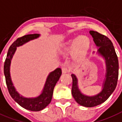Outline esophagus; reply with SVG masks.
Here are the masks:
<instances>
[{"label": "esophagus", "instance_id": "esophagus-1", "mask_svg": "<svg viewBox=\"0 0 122 122\" xmlns=\"http://www.w3.org/2000/svg\"><path fill=\"white\" fill-rule=\"evenodd\" d=\"M62 73L63 74H65V73H67L69 71V67H63L62 69Z\"/></svg>", "mask_w": 122, "mask_h": 122}]
</instances>
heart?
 Here are the masks:
<instances>
[{
  "mask_svg": "<svg viewBox=\"0 0 122 122\" xmlns=\"http://www.w3.org/2000/svg\"><path fill=\"white\" fill-rule=\"evenodd\" d=\"M89 47V39L87 37L81 36L72 42L69 50L71 51H75L77 56L82 57L87 53Z\"/></svg>",
  "mask_w": 122,
  "mask_h": 122,
  "instance_id": "obj_1",
  "label": "heart"
}]
</instances>
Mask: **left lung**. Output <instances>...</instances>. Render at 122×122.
Masks as SVG:
<instances>
[{
  "label": "left lung",
  "mask_w": 122,
  "mask_h": 122,
  "mask_svg": "<svg viewBox=\"0 0 122 122\" xmlns=\"http://www.w3.org/2000/svg\"><path fill=\"white\" fill-rule=\"evenodd\" d=\"M89 32L96 46L99 48L96 53L105 62L106 74L101 90L90 96L82 93L78 86V79L75 74H71L72 95L77 103L87 107H94L104 102L116 88L118 78V60L112 42L107 37L97 32L90 30ZM94 53L93 51V53Z\"/></svg>",
  "instance_id": "1"
}]
</instances>
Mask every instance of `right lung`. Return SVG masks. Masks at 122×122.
Instances as JSON below:
<instances>
[{"mask_svg": "<svg viewBox=\"0 0 122 122\" xmlns=\"http://www.w3.org/2000/svg\"><path fill=\"white\" fill-rule=\"evenodd\" d=\"M39 37L40 34H34L25 35L24 36L17 39L9 47L4 66L5 82L11 97L22 107L32 111H39L42 110L50 103L52 99L53 89L57 81L60 79L62 74V70L60 68H57L49 73L44 83L43 89L38 96L34 97H25L20 94L15 87L11 80L10 67L11 60L16 51L17 47L22 46L30 41L37 39Z\"/></svg>", "mask_w": 122, "mask_h": 122, "instance_id": "right-lung-1", "label": "right lung"}]
</instances>
